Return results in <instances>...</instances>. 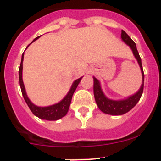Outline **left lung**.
I'll return each instance as SVG.
<instances>
[{"label": "left lung", "instance_id": "1", "mask_svg": "<svg viewBox=\"0 0 161 161\" xmlns=\"http://www.w3.org/2000/svg\"><path fill=\"white\" fill-rule=\"evenodd\" d=\"M121 38L127 45L130 47L135 57L137 59L138 63H139L140 68H141L142 76H143V84H142L141 88L139 89V90L133 96L130 97H128L127 99H125V100L113 101L109 100V99L106 97V96L102 93L100 83L98 81V80L93 77V93H94V97L95 101L97 102V105L98 108L103 113L112 115H121L123 114H126V112L130 111V109L136 106L137 102L139 101L143 91L144 73H143V67H142L141 58L139 56V54L137 51V48H136V42L132 40L131 38H130V36L124 31H122Z\"/></svg>", "mask_w": 161, "mask_h": 161}]
</instances>
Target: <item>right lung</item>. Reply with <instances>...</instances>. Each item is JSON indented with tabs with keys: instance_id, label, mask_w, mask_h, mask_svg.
<instances>
[{
	"instance_id": "add662e5",
	"label": "right lung",
	"mask_w": 161,
	"mask_h": 161,
	"mask_svg": "<svg viewBox=\"0 0 161 161\" xmlns=\"http://www.w3.org/2000/svg\"><path fill=\"white\" fill-rule=\"evenodd\" d=\"M40 36L35 38V39H34V41L36 40L37 38H38ZM34 41H33V42H34ZM23 58L24 53L22 54V61H21V64H20L19 72H19V83L24 99H25V102H26V104H27L28 106H29L31 112H32L35 116L39 118V119H45V120H58V119L63 118L64 116H65L66 114L68 113L69 106H70L71 101H72V95H73L74 92L76 90L78 84L80 83V80H81L82 77L79 78V79H77L76 80L74 81V83L72 84V88L70 89L68 93L60 102L55 104V105H53V106H47V107H38V106H35V105L29 100L27 95L25 93V87H24L23 81H22V61H23Z\"/></svg>"
}]
</instances>
